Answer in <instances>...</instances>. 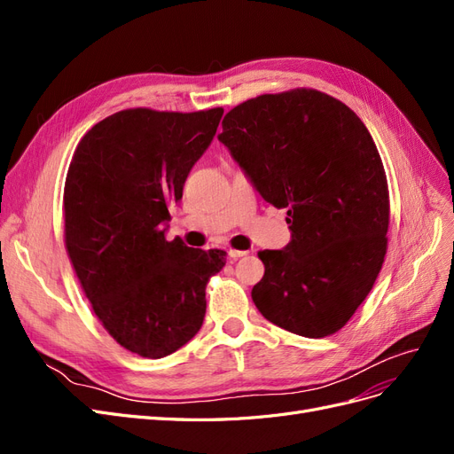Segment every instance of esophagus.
<instances>
[{
    "label": "esophagus",
    "mask_w": 454,
    "mask_h": 454,
    "mask_svg": "<svg viewBox=\"0 0 454 454\" xmlns=\"http://www.w3.org/2000/svg\"><path fill=\"white\" fill-rule=\"evenodd\" d=\"M244 255H248V252H244V250H229V257L231 259H240Z\"/></svg>",
    "instance_id": "obj_1"
}]
</instances>
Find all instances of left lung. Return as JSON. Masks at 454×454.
Instances as JSON below:
<instances>
[{
  "instance_id": "left-lung-1",
  "label": "left lung",
  "mask_w": 454,
  "mask_h": 454,
  "mask_svg": "<svg viewBox=\"0 0 454 454\" xmlns=\"http://www.w3.org/2000/svg\"><path fill=\"white\" fill-rule=\"evenodd\" d=\"M225 144L259 195L287 208L292 242L263 250L252 299L295 335L337 333L373 287L390 195L377 145L348 106L314 89L261 94L223 117Z\"/></svg>"
}]
</instances>
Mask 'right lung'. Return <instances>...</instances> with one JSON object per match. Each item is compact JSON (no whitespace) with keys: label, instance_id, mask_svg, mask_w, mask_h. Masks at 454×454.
<instances>
[{"label":"right lung","instance_id":"1","mask_svg":"<svg viewBox=\"0 0 454 454\" xmlns=\"http://www.w3.org/2000/svg\"><path fill=\"white\" fill-rule=\"evenodd\" d=\"M222 107L122 109L81 138L64 185V242L94 314L122 348L159 360L193 339L223 250L164 239L168 206L214 140Z\"/></svg>","mask_w":454,"mask_h":454}]
</instances>
